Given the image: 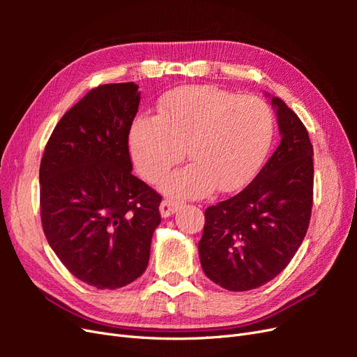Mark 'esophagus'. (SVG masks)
Here are the masks:
<instances>
[{
  "label": "esophagus",
  "instance_id": "esophagus-1",
  "mask_svg": "<svg viewBox=\"0 0 357 357\" xmlns=\"http://www.w3.org/2000/svg\"><path fill=\"white\" fill-rule=\"evenodd\" d=\"M178 207H180L178 202L172 201V199H164L160 204V207H159L160 215H162V218H169L171 214H174L178 210Z\"/></svg>",
  "mask_w": 357,
  "mask_h": 357
}]
</instances>
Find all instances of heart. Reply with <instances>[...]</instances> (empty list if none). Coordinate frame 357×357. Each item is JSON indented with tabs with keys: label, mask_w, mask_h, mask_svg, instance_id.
<instances>
[{
	"label": "heart",
	"mask_w": 357,
	"mask_h": 357,
	"mask_svg": "<svg viewBox=\"0 0 357 357\" xmlns=\"http://www.w3.org/2000/svg\"><path fill=\"white\" fill-rule=\"evenodd\" d=\"M274 134V116L255 96L213 86H183L158 104V117H137L129 149L147 181L156 183L185 156L192 164L172 172L162 189L176 198H198L213 188L232 192L253 177Z\"/></svg>",
	"instance_id": "b5f03b06"
}]
</instances>
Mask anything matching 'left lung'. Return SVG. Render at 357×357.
Masks as SVG:
<instances>
[{
	"label": "left lung",
	"instance_id": "obj_1",
	"mask_svg": "<svg viewBox=\"0 0 357 357\" xmlns=\"http://www.w3.org/2000/svg\"><path fill=\"white\" fill-rule=\"evenodd\" d=\"M282 142L253 181L205 210L198 243L211 282L234 291L271 282L289 265L307 234L314 165L307 128L273 96Z\"/></svg>",
	"mask_w": 357,
	"mask_h": 357
}]
</instances>
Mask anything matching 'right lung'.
<instances>
[{
	"label": "right lung",
	"instance_id": "add662e5",
	"mask_svg": "<svg viewBox=\"0 0 357 357\" xmlns=\"http://www.w3.org/2000/svg\"><path fill=\"white\" fill-rule=\"evenodd\" d=\"M134 82L89 91L53 129L40 164V213L52 250L98 289L132 283L149 264L162 197L132 174Z\"/></svg>",
	"mask_w": 357,
	"mask_h": 357
}]
</instances>
